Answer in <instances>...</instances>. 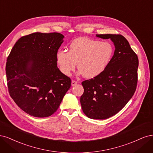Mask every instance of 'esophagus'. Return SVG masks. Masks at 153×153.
I'll list each match as a JSON object with an SVG mask.
<instances>
[{"mask_svg": "<svg viewBox=\"0 0 153 153\" xmlns=\"http://www.w3.org/2000/svg\"><path fill=\"white\" fill-rule=\"evenodd\" d=\"M77 82L76 81H74V80H72V86H76L77 85Z\"/></svg>", "mask_w": 153, "mask_h": 153, "instance_id": "1", "label": "esophagus"}]
</instances>
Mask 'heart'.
I'll list each match as a JSON object with an SVG mask.
<instances>
[{
	"label": "heart",
	"mask_w": 153,
	"mask_h": 153,
	"mask_svg": "<svg viewBox=\"0 0 153 153\" xmlns=\"http://www.w3.org/2000/svg\"><path fill=\"white\" fill-rule=\"evenodd\" d=\"M114 48L108 42L81 37L74 40L69 51L60 50L56 53V62L63 74L69 76L77 66L78 74L85 77H95L104 71L110 63Z\"/></svg>",
	"instance_id": "obj_1"
}]
</instances>
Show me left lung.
<instances>
[{
  "label": "left lung",
  "mask_w": 153,
  "mask_h": 153,
  "mask_svg": "<svg viewBox=\"0 0 153 153\" xmlns=\"http://www.w3.org/2000/svg\"><path fill=\"white\" fill-rule=\"evenodd\" d=\"M97 37L111 39L115 51L101 74L82 82L84 93L80 102L87 117L105 120L120 112L134 95L138 81L139 59L122 35L97 34Z\"/></svg>",
  "instance_id": "1"
}]
</instances>
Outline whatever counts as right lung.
Wrapping results in <instances>:
<instances>
[{
  "instance_id": "add662e5",
  "label": "right lung",
  "mask_w": 153,
  "mask_h": 153,
  "mask_svg": "<svg viewBox=\"0 0 153 153\" xmlns=\"http://www.w3.org/2000/svg\"><path fill=\"white\" fill-rule=\"evenodd\" d=\"M64 36L57 32H36L19 39L6 62L9 95L29 115L51 116L71 88L70 77L57 67L56 53Z\"/></svg>"
}]
</instances>
